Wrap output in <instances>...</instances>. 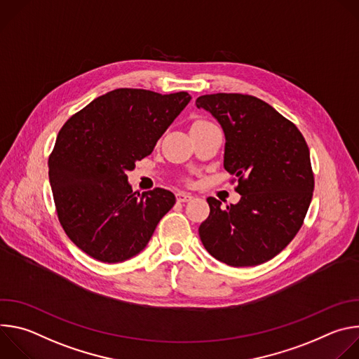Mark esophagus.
Returning <instances> with one entry per match:
<instances>
[{
  "label": "esophagus",
  "instance_id": "34e87169",
  "mask_svg": "<svg viewBox=\"0 0 359 359\" xmlns=\"http://www.w3.org/2000/svg\"><path fill=\"white\" fill-rule=\"evenodd\" d=\"M176 198H177L179 203H186V201H190L193 198V196L190 193H186V191H177Z\"/></svg>",
  "mask_w": 359,
  "mask_h": 359
}]
</instances>
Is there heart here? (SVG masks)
Listing matches in <instances>:
<instances>
[{"label":"heart","mask_w":359,"mask_h":359,"mask_svg":"<svg viewBox=\"0 0 359 359\" xmlns=\"http://www.w3.org/2000/svg\"><path fill=\"white\" fill-rule=\"evenodd\" d=\"M197 123H204V122H197Z\"/></svg>","instance_id":"b5f03b06"}]
</instances>
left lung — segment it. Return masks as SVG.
Here are the masks:
<instances>
[{"mask_svg": "<svg viewBox=\"0 0 359 359\" xmlns=\"http://www.w3.org/2000/svg\"><path fill=\"white\" fill-rule=\"evenodd\" d=\"M224 132V169L238 177V203L222 208L198 227L215 259L231 267L259 266L285 248L310 208L314 175L310 150L297 126L264 100L241 93L196 99Z\"/></svg>", "mask_w": 359, "mask_h": 359, "instance_id": "obj_1", "label": "left lung"}]
</instances>
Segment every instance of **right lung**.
<instances>
[{"instance_id": "right-lung-1", "label": "right lung", "mask_w": 359, "mask_h": 359, "mask_svg": "<svg viewBox=\"0 0 359 359\" xmlns=\"http://www.w3.org/2000/svg\"><path fill=\"white\" fill-rule=\"evenodd\" d=\"M187 92L115 89L93 99L60 130L49 183L68 237L92 259L121 263L139 254L176 197L132 190L128 172L149 156L186 108Z\"/></svg>"}]
</instances>
